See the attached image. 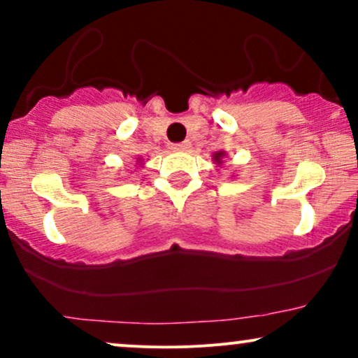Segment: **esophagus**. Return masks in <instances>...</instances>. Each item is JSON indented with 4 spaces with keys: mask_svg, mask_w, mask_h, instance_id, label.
Listing matches in <instances>:
<instances>
[{
    "mask_svg": "<svg viewBox=\"0 0 358 358\" xmlns=\"http://www.w3.org/2000/svg\"><path fill=\"white\" fill-rule=\"evenodd\" d=\"M175 150L178 151H187L188 148H190V141H183V143H176V145L173 146Z\"/></svg>",
    "mask_w": 358,
    "mask_h": 358,
    "instance_id": "esophagus-1",
    "label": "esophagus"
}]
</instances>
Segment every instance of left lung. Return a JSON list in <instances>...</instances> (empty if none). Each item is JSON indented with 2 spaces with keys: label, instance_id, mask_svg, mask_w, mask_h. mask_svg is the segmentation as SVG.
Returning <instances> with one entry per match:
<instances>
[{
  "label": "left lung",
  "instance_id": "8db88e82",
  "mask_svg": "<svg viewBox=\"0 0 358 358\" xmlns=\"http://www.w3.org/2000/svg\"><path fill=\"white\" fill-rule=\"evenodd\" d=\"M225 156V151H217V153H213V162L217 163V165H222V158Z\"/></svg>",
  "mask_w": 358,
  "mask_h": 358
}]
</instances>
